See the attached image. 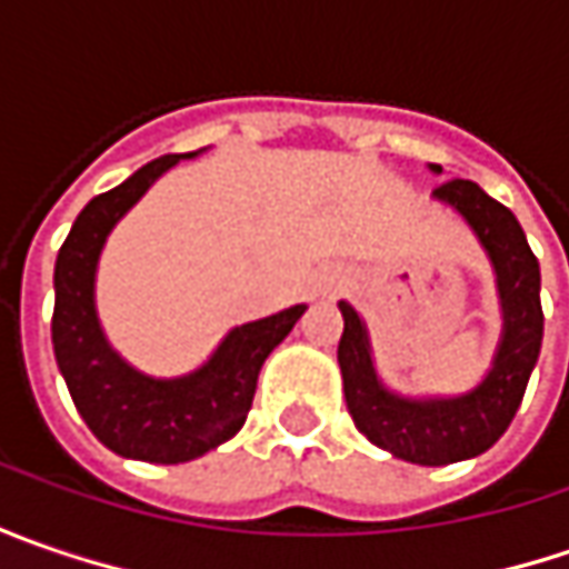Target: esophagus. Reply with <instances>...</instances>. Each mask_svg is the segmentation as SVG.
<instances>
[{
	"label": "esophagus",
	"mask_w": 569,
	"mask_h": 569,
	"mask_svg": "<svg viewBox=\"0 0 569 569\" xmlns=\"http://www.w3.org/2000/svg\"><path fill=\"white\" fill-rule=\"evenodd\" d=\"M341 284H345V272H341V269H329V272L319 274L317 291H319V295H322V297H329V295H336V291H339Z\"/></svg>",
	"instance_id": "obj_1"
}]
</instances>
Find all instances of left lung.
<instances>
[{"label": "left lung", "mask_w": 569, "mask_h": 569, "mask_svg": "<svg viewBox=\"0 0 569 569\" xmlns=\"http://www.w3.org/2000/svg\"><path fill=\"white\" fill-rule=\"evenodd\" d=\"M430 170L440 173L437 164ZM433 199L469 224L491 259L503 329L491 370L481 382L459 396H402L389 389L373 361L367 322L348 300H339L345 319L339 341L341 386L355 427L373 447L415 466L475 459L503 437L526 396L545 332L538 259L513 211L471 180H449L433 189Z\"/></svg>", "instance_id": "8db88e82"}]
</instances>
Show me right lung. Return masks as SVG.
I'll use <instances>...</instances> for the list:
<instances>
[{
	"mask_svg": "<svg viewBox=\"0 0 569 569\" xmlns=\"http://www.w3.org/2000/svg\"><path fill=\"white\" fill-rule=\"evenodd\" d=\"M196 154H164L94 196L69 230L53 272V351L78 415L117 456L158 466L189 462L228 443L250 415L262 363L307 310L297 303L233 326L211 358L183 377H148L107 341L94 300L103 243L158 177Z\"/></svg>",
	"mask_w": 569,
	"mask_h": 569,
	"instance_id": "obj_1",
	"label": "right lung"
}]
</instances>
